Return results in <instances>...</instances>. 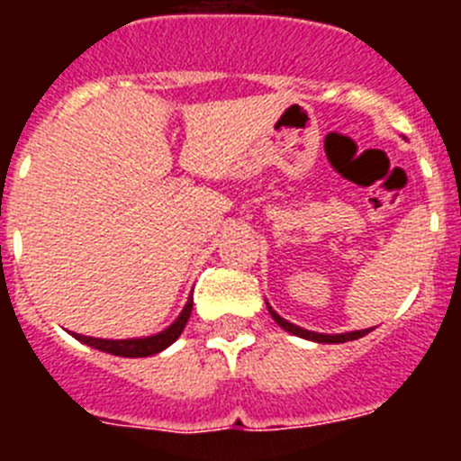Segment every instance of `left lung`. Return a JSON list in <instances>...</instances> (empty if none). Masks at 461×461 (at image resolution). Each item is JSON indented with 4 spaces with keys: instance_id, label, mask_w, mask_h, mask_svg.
<instances>
[{
    "instance_id": "left-lung-1",
    "label": "left lung",
    "mask_w": 461,
    "mask_h": 461,
    "mask_svg": "<svg viewBox=\"0 0 461 461\" xmlns=\"http://www.w3.org/2000/svg\"><path fill=\"white\" fill-rule=\"evenodd\" d=\"M267 312L272 313V319L276 321V325H279V328H284L286 332H291V335H295V337H303V339L316 341V344H344V341L360 339V337H365L367 332H372V328H367V330H353V332H339V335H325V332H313V330H304V328H300V325L291 323V321L281 319L279 313H276L275 309L270 307V304H267Z\"/></svg>"
}]
</instances>
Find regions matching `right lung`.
Here are the masks:
<instances>
[{
    "mask_svg": "<svg viewBox=\"0 0 461 461\" xmlns=\"http://www.w3.org/2000/svg\"><path fill=\"white\" fill-rule=\"evenodd\" d=\"M191 307H194V297L189 295L186 300L185 309L180 312V316L164 328L161 332L157 335H149V337H131V339H101V337H87V335H76L71 332L73 337L83 344L92 346L96 351H104L110 353V356H120V357H148V356H157L161 353L164 348H168L177 337L182 335V330H185L186 321L191 316Z\"/></svg>",
    "mask_w": 461,
    "mask_h": 461,
    "instance_id": "add662e5",
    "label": "right lung"
}]
</instances>
